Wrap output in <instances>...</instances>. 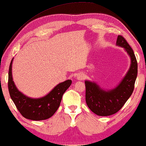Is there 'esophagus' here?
<instances>
[{"label": "esophagus", "instance_id": "34e87169", "mask_svg": "<svg viewBox=\"0 0 146 146\" xmlns=\"http://www.w3.org/2000/svg\"><path fill=\"white\" fill-rule=\"evenodd\" d=\"M77 79L80 80V81H82V80L85 79V76H84L83 73H79L77 75Z\"/></svg>", "mask_w": 146, "mask_h": 146}]
</instances>
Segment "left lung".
Wrapping results in <instances>:
<instances>
[{"label":"left lung","mask_w":146,"mask_h":146,"mask_svg":"<svg viewBox=\"0 0 146 146\" xmlns=\"http://www.w3.org/2000/svg\"><path fill=\"white\" fill-rule=\"evenodd\" d=\"M117 46L125 49L131 58L130 68L121 83L114 89L104 91L96 83L86 81L85 100L88 107L98 116H106L119 111L134 91L137 74V63L134 51L124 37L119 35Z\"/></svg>","instance_id":"8db88e82"}]
</instances>
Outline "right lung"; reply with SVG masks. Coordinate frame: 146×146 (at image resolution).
<instances>
[{
  "label": "right lung",
  "instance_id": "right-lung-1",
  "mask_svg": "<svg viewBox=\"0 0 146 146\" xmlns=\"http://www.w3.org/2000/svg\"><path fill=\"white\" fill-rule=\"evenodd\" d=\"M9 67L8 87L10 96L20 113L24 118L32 120H46L52 117L60 105L63 94L71 85V80H67L57 85L46 96L40 98H31L20 92L12 80V63Z\"/></svg>",
  "mask_w": 146,
  "mask_h": 146
}]
</instances>
